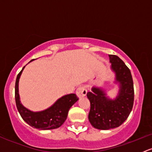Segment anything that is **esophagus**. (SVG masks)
Wrapping results in <instances>:
<instances>
[{
	"label": "esophagus",
	"mask_w": 152,
	"mask_h": 152,
	"mask_svg": "<svg viewBox=\"0 0 152 152\" xmlns=\"http://www.w3.org/2000/svg\"><path fill=\"white\" fill-rule=\"evenodd\" d=\"M76 95H77V96L79 98H82L84 97V96H86V94H87V90L85 89V87H82V86H81V87H79L77 88V90H76Z\"/></svg>",
	"instance_id": "obj_1"
}]
</instances>
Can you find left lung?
<instances>
[{
	"label": "left lung",
	"mask_w": 152,
	"mask_h": 152,
	"mask_svg": "<svg viewBox=\"0 0 152 152\" xmlns=\"http://www.w3.org/2000/svg\"><path fill=\"white\" fill-rule=\"evenodd\" d=\"M113 84L118 86L117 96L109 97L104 87L94 86L87 93L90 102L88 119L94 128L109 130L116 128L127 119L134 103V86L130 70L118 56L109 55Z\"/></svg>",
	"instance_id": "1"
}]
</instances>
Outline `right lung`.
<instances>
[{
    "instance_id": "right-lung-1",
    "label": "right lung",
    "mask_w": 152,
    "mask_h": 152,
    "mask_svg": "<svg viewBox=\"0 0 152 152\" xmlns=\"http://www.w3.org/2000/svg\"><path fill=\"white\" fill-rule=\"evenodd\" d=\"M32 61H34V59L29 62ZM25 67H23L18 75L15 82V102L20 115L24 121L33 128L39 130H49L59 128L67 119L70 107L79 100V99L76 94L70 93L58 99L53 104L45 110L35 112L26 108L21 103L19 94V80Z\"/></svg>"
}]
</instances>
